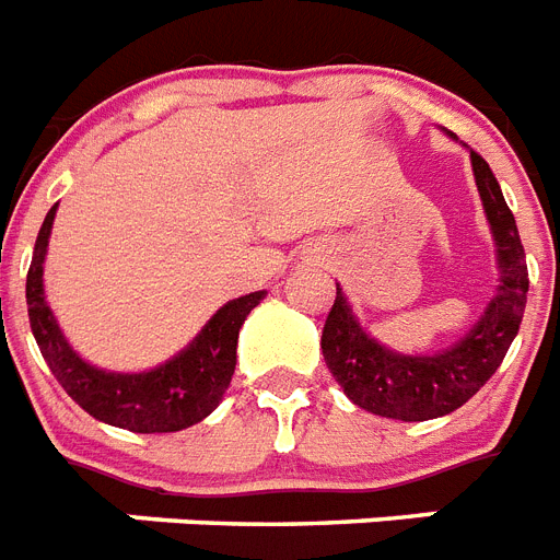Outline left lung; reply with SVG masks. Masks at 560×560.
Returning a JSON list of instances; mask_svg holds the SVG:
<instances>
[{"instance_id": "1", "label": "left lung", "mask_w": 560, "mask_h": 560, "mask_svg": "<svg viewBox=\"0 0 560 560\" xmlns=\"http://www.w3.org/2000/svg\"><path fill=\"white\" fill-rule=\"evenodd\" d=\"M469 156L501 266L498 294L478 326L441 354L409 358L389 352L360 329L340 285L323 326L320 349L335 381L352 404L381 418L429 420L460 409L495 374L521 329L529 275L518 225L487 160L478 151H469Z\"/></svg>"}]
</instances>
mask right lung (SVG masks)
Listing matches in <instances>:
<instances>
[{
  "label": "right lung",
  "instance_id": "right-lung-1",
  "mask_svg": "<svg viewBox=\"0 0 560 560\" xmlns=\"http://www.w3.org/2000/svg\"><path fill=\"white\" fill-rule=\"evenodd\" d=\"M57 206L50 208L34 246V260L27 269V317L42 358L62 389L85 409L91 418L128 429V432H179L214 412L229 389L237 363L240 326L266 291L225 303L194 337L188 349L163 366L140 374L103 372L73 352L59 331L42 289V262L48 252L50 225Z\"/></svg>",
  "mask_w": 560,
  "mask_h": 560
}]
</instances>
